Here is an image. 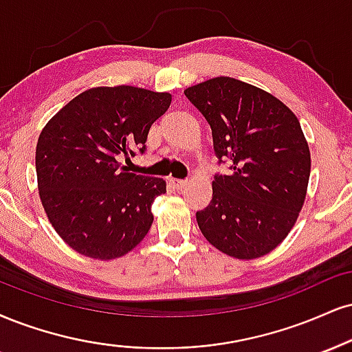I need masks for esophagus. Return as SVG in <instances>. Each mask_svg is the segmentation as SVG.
Wrapping results in <instances>:
<instances>
[{"instance_id": "esophagus-1", "label": "esophagus", "mask_w": 352, "mask_h": 352, "mask_svg": "<svg viewBox=\"0 0 352 352\" xmlns=\"http://www.w3.org/2000/svg\"><path fill=\"white\" fill-rule=\"evenodd\" d=\"M170 184H172V187L173 188H177V190H182V188H185L188 185V180H182V179H170Z\"/></svg>"}]
</instances>
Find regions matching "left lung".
Returning a JSON list of instances; mask_svg holds the SVG:
<instances>
[{
	"label": "left lung",
	"instance_id": "1",
	"mask_svg": "<svg viewBox=\"0 0 352 352\" xmlns=\"http://www.w3.org/2000/svg\"><path fill=\"white\" fill-rule=\"evenodd\" d=\"M184 93L232 170L214 177L213 198L197 213L201 234L234 259L265 256L289 236L307 198L311 157L298 118L269 91L230 77Z\"/></svg>",
	"mask_w": 352,
	"mask_h": 352
}]
</instances>
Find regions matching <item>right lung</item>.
I'll list each match as a JSON object with an SVG mask.
<instances>
[{
  "label": "right lung",
  "instance_id": "1",
  "mask_svg": "<svg viewBox=\"0 0 352 352\" xmlns=\"http://www.w3.org/2000/svg\"><path fill=\"white\" fill-rule=\"evenodd\" d=\"M170 93L118 85L85 90L50 118L37 139L39 197L63 243L98 261L126 256L146 238L164 179L135 175L121 155L144 152Z\"/></svg>",
  "mask_w": 352,
  "mask_h": 352
}]
</instances>
